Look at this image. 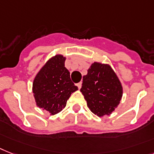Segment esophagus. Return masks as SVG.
<instances>
[{"label": "esophagus", "mask_w": 154, "mask_h": 154, "mask_svg": "<svg viewBox=\"0 0 154 154\" xmlns=\"http://www.w3.org/2000/svg\"><path fill=\"white\" fill-rule=\"evenodd\" d=\"M77 86L78 87V88H81V82H79V83H77Z\"/></svg>", "instance_id": "obj_1"}]
</instances>
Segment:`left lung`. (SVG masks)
Listing matches in <instances>:
<instances>
[{"instance_id": "obj_1", "label": "left lung", "mask_w": 154, "mask_h": 154, "mask_svg": "<svg viewBox=\"0 0 154 154\" xmlns=\"http://www.w3.org/2000/svg\"><path fill=\"white\" fill-rule=\"evenodd\" d=\"M81 92L90 111L102 117L112 114L118 107L122 96V87L109 65L94 62L83 77Z\"/></svg>"}]
</instances>
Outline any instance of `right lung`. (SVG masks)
<instances>
[{
    "label": "right lung",
    "instance_id": "1",
    "mask_svg": "<svg viewBox=\"0 0 154 154\" xmlns=\"http://www.w3.org/2000/svg\"><path fill=\"white\" fill-rule=\"evenodd\" d=\"M66 57L57 54L49 59L35 77L32 91L36 105L55 115L62 111L71 94L78 89L65 67Z\"/></svg>",
    "mask_w": 154,
    "mask_h": 154
}]
</instances>
